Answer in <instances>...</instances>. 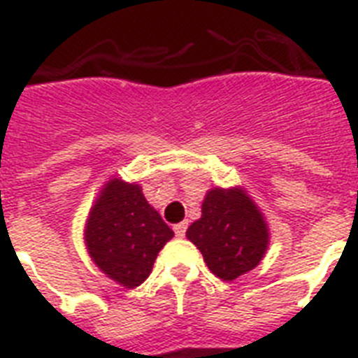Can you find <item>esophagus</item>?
<instances>
[{"mask_svg":"<svg viewBox=\"0 0 358 358\" xmlns=\"http://www.w3.org/2000/svg\"><path fill=\"white\" fill-rule=\"evenodd\" d=\"M185 229H187V222H180V224L174 226V234H176V237H184Z\"/></svg>","mask_w":358,"mask_h":358,"instance_id":"esophagus-1","label":"esophagus"}]
</instances>
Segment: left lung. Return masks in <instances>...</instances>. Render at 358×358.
<instances>
[{"label":"left lung","mask_w":358,"mask_h":358,"mask_svg":"<svg viewBox=\"0 0 358 358\" xmlns=\"http://www.w3.org/2000/svg\"><path fill=\"white\" fill-rule=\"evenodd\" d=\"M187 239L202 252L217 278L231 281L263 259L268 228L245 191L211 189L202 204V217L187 228Z\"/></svg>","instance_id":"1"}]
</instances>
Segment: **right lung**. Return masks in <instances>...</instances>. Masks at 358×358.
<instances>
[{"label":"right lung","instance_id":"right-lung-1","mask_svg":"<svg viewBox=\"0 0 358 358\" xmlns=\"http://www.w3.org/2000/svg\"><path fill=\"white\" fill-rule=\"evenodd\" d=\"M173 235L139 185L113 178L92 208L86 246L104 274L134 289L149 278L156 255Z\"/></svg>","mask_w":358,"mask_h":358}]
</instances>
